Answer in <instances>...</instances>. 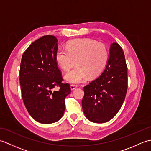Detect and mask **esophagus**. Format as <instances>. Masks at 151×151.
Instances as JSON below:
<instances>
[{"instance_id": "obj_1", "label": "esophagus", "mask_w": 151, "mask_h": 151, "mask_svg": "<svg viewBox=\"0 0 151 151\" xmlns=\"http://www.w3.org/2000/svg\"><path fill=\"white\" fill-rule=\"evenodd\" d=\"M77 87H78L77 85H75V84L70 85V89H71V90H74V89H76Z\"/></svg>"}]
</instances>
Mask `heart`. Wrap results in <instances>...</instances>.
<instances>
[{
    "label": "heart",
    "instance_id": "b5f03b06",
    "mask_svg": "<svg viewBox=\"0 0 151 151\" xmlns=\"http://www.w3.org/2000/svg\"><path fill=\"white\" fill-rule=\"evenodd\" d=\"M66 49L60 48L56 53L58 65L65 71L76 66L65 75L67 82L78 84L89 77H95L103 71L109 53L107 47L102 43L88 38L73 40L67 43Z\"/></svg>",
    "mask_w": 151,
    "mask_h": 151
}]
</instances>
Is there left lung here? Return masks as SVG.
Masks as SVG:
<instances>
[{
	"label": "left lung",
	"mask_w": 151,
	"mask_h": 151,
	"mask_svg": "<svg viewBox=\"0 0 151 151\" xmlns=\"http://www.w3.org/2000/svg\"><path fill=\"white\" fill-rule=\"evenodd\" d=\"M127 88V65L123 50L117 43H113L103 72L84 87L82 106L86 117L96 123L111 119L123 105Z\"/></svg>",
	"instance_id": "8db88e82"
}]
</instances>
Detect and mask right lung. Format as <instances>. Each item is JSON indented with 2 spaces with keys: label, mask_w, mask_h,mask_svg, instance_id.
Listing matches in <instances>:
<instances>
[{
  "label": "right lung",
  "mask_w": 151,
  "mask_h": 151,
  "mask_svg": "<svg viewBox=\"0 0 151 151\" xmlns=\"http://www.w3.org/2000/svg\"><path fill=\"white\" fill-rule=\"evenodd\" d=\"M57 50V38L46 35L27 48L21 62L19 81L22 100L32 117L43 124L62 118L65 99L71 91L68 83L62 82V72L56 60ZM56 87L59 90L52 92Z\"/></svg>",
  "instance_id": "add662e5"
}]
</instances>
